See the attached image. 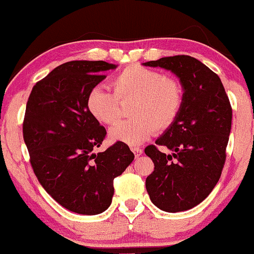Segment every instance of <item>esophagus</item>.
I'll return each instance as SVG.
<instances>
[{"mask_svg": "<svg viewBox=\"0 0 254 254\" xmlns=\"http://www.w3.org/2000/svg\"><path fill=\"white\" fill-rule=\"evenodd\" d=\"M131 151H132V152L134 153V156H136L137 158L143 153V150L139 149V147H131Z\"/></svg>", "mask_w": 254, "mask_h": 254, "instance_id": "esophagus-1", "label": "esophagus"}]
</instances>
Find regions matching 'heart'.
I'll list each match as a JSON object with an SVG mask.
<instances>
[{"mask_svg":"<svg viewBox=\"0 0 254 254\" xmlns=\"http://www.w3.org/2000/svg\"><path fill=\"white\" fill-rule=\"evenodd\" d=\"M110 90L95 86L86 95V109L95 120L112 125L120 116V102L132 99L129 115L109 132L111 142L139 145L155 131L169 129L178 117L183 105L182 85L156 70L142 65L122 69L111 78Z\"/></svg>","mask_w":254,"mask_h":254,"instance_id":"obj_1","label":"heart"}]
</instances>
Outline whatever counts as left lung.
I'll use <instances>...</instances> for the list:
<instances>
[{"label": "left lung", "mask_w": 254, "mask_h": 254, "mask_svg": "<svg viewBox=\"0 0 254 254\" xmlns=\"http://www.w3.org/2000/svg\"><path fill=\"white\" fill-rule=\"evenodd\" d=\"M170 70L182 83L183 105L178 117L145 147L155 169L146 178L151 201L166 212L190 210L204 200L219 181L226 159L232 108L219 76L188 55L143 63ZM164 146L172 154L162 153Z\"/></svg>", "instance_id": "1"}]
</instances>
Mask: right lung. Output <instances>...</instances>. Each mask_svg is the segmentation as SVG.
<instances>
[{
  "mask_svg": "<svg viewBox=\"0 0 254 254\" xmlns=\"http://www.w3.org/2000/svg\"><path fill=\"white\" fill-rule=\"evenodd\" d=\"M117 65L71 61L38 81L25 108L23 139L43 189L71 212L94 216L110 206L114 179L134 158L117 142L94 153L107 134L86 109V95Z\"/></svg>",
  "mask_w": 254,
  "mask_h": 254,
  "instance_id": "1",
  "label": "right lung"
}]
</instances>
